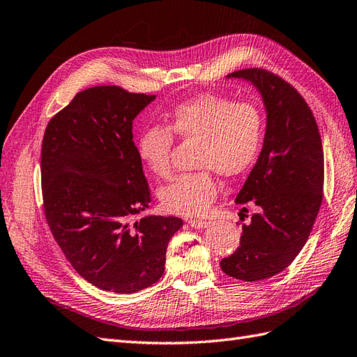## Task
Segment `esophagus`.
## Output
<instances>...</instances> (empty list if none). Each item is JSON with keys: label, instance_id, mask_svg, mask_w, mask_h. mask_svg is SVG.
<instances>
[{"label": "esophagus", "instance_id": "34e87169", "mask_svg": "<svg viewBox=\"0 0 357 357\" xmlns=\"http://www.w3.org/2000/svg\"><path fill=\"white\" fill-rule=\"evenodd\" d=\"M188 224L190 225V227H194V229H204V227H207V225H208V222L203 221V220H189Z\"/></svg>", "mask_w": 357, "mask_h": 357}]
</instances>
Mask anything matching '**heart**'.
Returning a JSON list of instances; mask_svg holds the SVG:
<instances>
[{"label": "heart", "mask_w": 357, "mask_h": 357, "mask_svg": "<svg viewBox=\"0 0 357 357\" xmlns=\"http://www.w3.org/2000/svg\"><path fill=\"white\" fill-rule=\"evenodd\" d=\"M174 137L199 141L195 165L202 168L174 178L160 192L163 207L183 216H203L218 194L215 174L233 178L255 163L264 141V115L251 101L202 93L177 104L168 126L151 124L137 139V151L150 171L168 178Z\"/></svg>", "instance_id": "obj_1"}]
</instances>
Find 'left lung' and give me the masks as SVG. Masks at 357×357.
<instances>
[{"instance_id": "8db88e82", "label": "left lung", "mask_w": 357, "mask_h": 357, "mask_svg": "<svg viewBox=\"0 0 357 357\" xmlns=\"http://www.w3.org/2000/svg\"><path fill=\"white\" fill-rule=\"evenodd\" d=\"M230 77L256 84L268 123L262 153L236 197L257 212L242 225L239 247L221 260V269L236 280L259 282L288 268L306 244L323 202L324 153L314 113L292 84L264 68Z\"/></svg>"}]
</instances>
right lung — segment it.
Instances as JSON below:
<instances>
[{
    "instance_id": "add662e5",
    "label": "right lung",
    "mask_w": 357,
    "mask_h": 357,
    "mask_svg": "<svg viewBox=\"0 0 357 357\" xmlns=\"http://www.w3.org/2000/svg\"><path fill=\"white\" fill-rule=\"evenodd\" d=\"M154 95L95 86L50 119L42 141L43 213L66 260L102 291L133 294L165 271L177 216H133L151 190L133 142V119Z\"/></svg>"
}]
</instances>
